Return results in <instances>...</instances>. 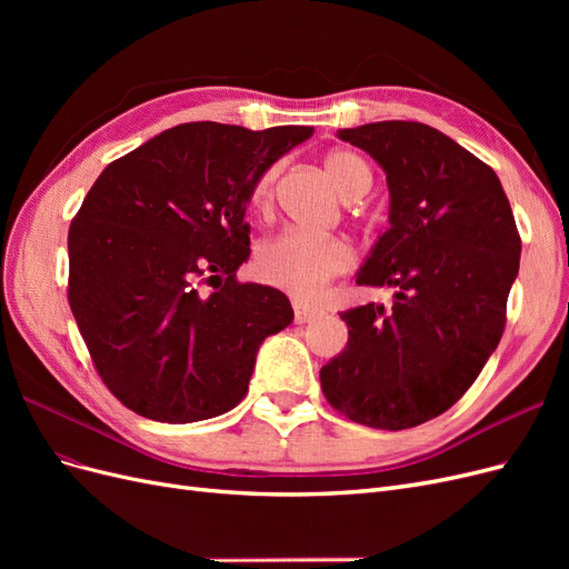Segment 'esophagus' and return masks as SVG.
<instances>
[{
  "instance_id": "obj_1",
  "label": "esophagus",
  "mask_w": 569,
  "mask_h": 569,
  "mask_svg": "<svg viewBox=\"0 0 569 569\" xmlns=\"http://www.w3.org/2000/svg\"><path fill=\"white\" fill-rule=\"evenodd\" d=\"M318 316H320V308L301 303V301H295V320H297L299 325L311 322V320H316Z\"/></svg>"
}]
</instances>
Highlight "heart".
Returning <instances> with one entry per match:
<instances>
[{
	"instance_id": "b5f03b06",
	"label": "heart",
	"mask_w": 569,
	"mask_h": 569,
	"mask_svg": "<svg viewBox=\"0 0 569 569\" xmlns=\"http://www.w3.org/2000/svg\"><path fill=\"white\" fill-rule=\"evenodd\" d=\"M325 170L337 192L347 199L363 197L372 173L368 163L349 149H335L325 157ZM278 168H268L253 182L251 206L258 213L270 211L274 197ZM258 278L272 287L295 291L299 297H311L337 274L353 266V249L347 239L318 237L301 230H284L256 249Z\"/></svg>"
}]
</instances>
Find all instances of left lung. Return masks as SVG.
I'll return each instance as SVG.
<instances>
[{"label": "left lung", "mask_w": 569, "mask_h": 569, "mask_svg": "<svg viewBox=\"0 0 569 569\" xmlns=\"http://www.w3.org/2000/svg\"><path fill=\"white\" fill-rule=\"evenodd\" d=\"M337 137L387 176L389 228L356 282L391 289L393 303L341 313L347 349L320 385L349 420L399 432L441 416L477 380L501 341L522 244L501 180L449 134L382 120Z\"/></svg>", "instance_id": "left-lung-1"}]
</instances>
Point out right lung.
<instances>
[{
  "mask_svg": "<svg viewBox=\"0 0 569 569\" xmlns=\"http://www.w3.org/2000/svg\"><path fill=\"white\" fill-rule=\"evenodd\" d=\"M313 134L182 123L97 178L68 230V303L116 399L184 425L244 399L266 337L295 320L280 289L237 282L253 182ZM206 273L214 287L203 292Z\"/></svg>",
  "mask_w": 569,
  "mask_h": 569,
  "instance_id": "1",
  "label": "right lung"
}]
</instances>
